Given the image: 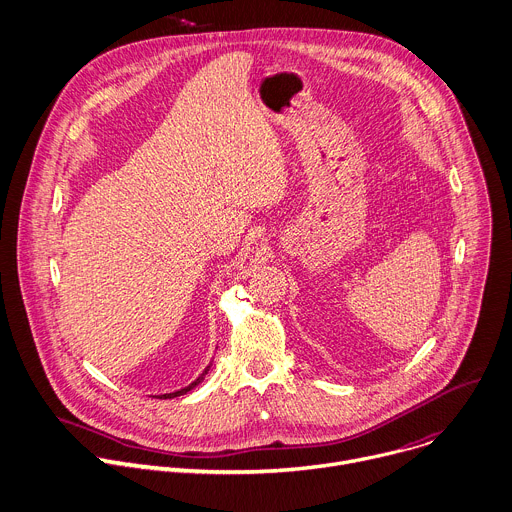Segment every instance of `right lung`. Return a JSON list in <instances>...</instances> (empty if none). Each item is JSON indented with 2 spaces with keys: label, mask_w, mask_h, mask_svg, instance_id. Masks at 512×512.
Wrapping results in <instances>:
<instances>
[{
  "label": "right lung",
  "mask_w": 512,
  "mask_h": 512,
  "mask_svg": "<svg viewBox=\"0 0 512 512\" xmlns=\"http://www.w3.org/2000/svg\"><path fill=\"white\" fill-rule=\"evenodd\" d=\"M208 371H210V365H208V367H206V371H203V373H201V375H199V377H197V379H195V381H193V383H189V385H187V387H183V389H179V391H173V393H163V395H159V399H167V397H169V399H171V397H177V395H183V393H187V391H191V389H193V387H195V385H199V383H201V381H203V377H206V375H208Z\"/></svg>",
  "instance_id": "right-lung-1"
}]
</instances>
